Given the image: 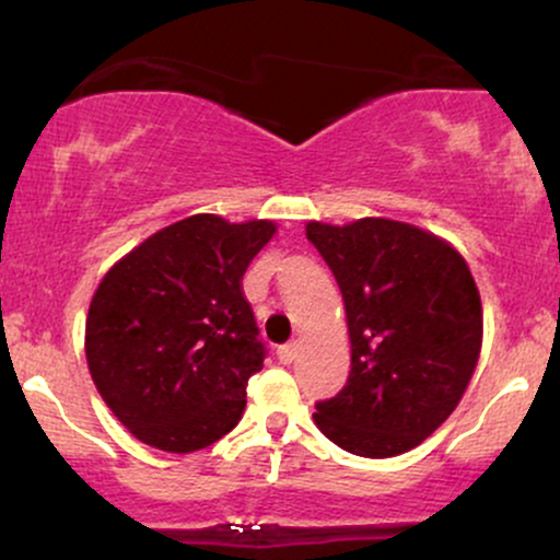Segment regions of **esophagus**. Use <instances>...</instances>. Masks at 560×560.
<instances>
[{
	"label": "esophagus",
	"instance_id": "esophagus-1",
	"mask_svg": "<svg viewBox=\"0 0 560 560\" xmlns=\"http://www.w3.org/2000/svg\"><path fill=\"white\" fill-rule=\"evenodd\" d=\"M298 352H300V345L298 342H289V345H281L279 347V361L289 365L298 361Z\"/></svg>",
	"mask_w": 560,
	"mask_h": 560
}]
</instances>
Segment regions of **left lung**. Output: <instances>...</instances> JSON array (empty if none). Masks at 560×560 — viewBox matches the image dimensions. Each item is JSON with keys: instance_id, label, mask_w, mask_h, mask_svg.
<instances>
[{"instance_id": "8db88e82", "label": "left lung", "mask_w": 560, "mask_h": 560, "mask_svg": "<svg viewBox=\"0 0 560 560\" xmlns=\"http://www.w3.org/2000/svg\"><path fill=\"white\" fill-rule=\"evenodd\" d=\"M307 240L345 300L347 384L316 427L363 458L421 445L460 402L481 350V300L466 260L429 231L387 218L311 221Z\"/></svg>"}]
</instances>
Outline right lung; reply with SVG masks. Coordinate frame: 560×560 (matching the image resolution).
I'll return each instance as SVG.
<instances>
[{
  "label": "right lung",
  "mask_w": 560,
  "mask_h": 560,
  "mask_svg": "<svg viewBox=\"0 0 560 560\" xmlns=\"http://www.w3.org/2000/svg\"><path fill=\"white\" fill-rule=\"evenodd\" d=\"M271 221L199 213L165 226L96 287L86 361L102 400L144 445L195 453L236 427L266 358L242 276Z\"/></svg>",
  "instance_id": "obj_1"
}]
</instances>
